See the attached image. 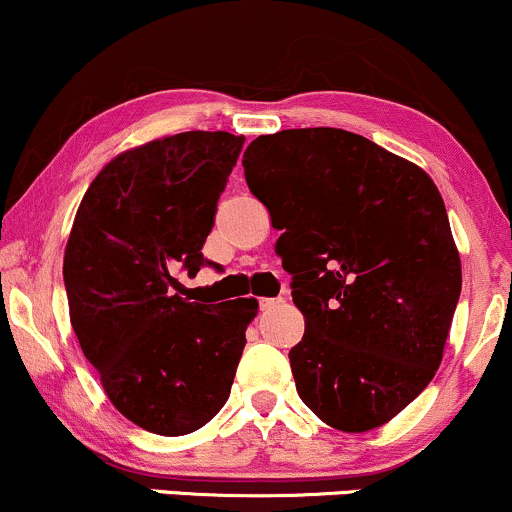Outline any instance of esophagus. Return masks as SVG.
Listing matches in <instances>:
<instances>
[{
  "instance_id": "obj_1",
  "label": "esophagus",
  "mask_w": 512,
  "mask_h": 512,
  "mask_svg": "<svg viewBox=\"0 0 512 512\" xmlns=\"http://www.w3.org/2000/svg\"><path fill=\"white\" fill-rule=\"evenodd\" d=\"M278 304H283V300H280V297H263V300L258 302V307H261L263 312H268V309L278 307Z\"/></svg>"
}]
</instances>
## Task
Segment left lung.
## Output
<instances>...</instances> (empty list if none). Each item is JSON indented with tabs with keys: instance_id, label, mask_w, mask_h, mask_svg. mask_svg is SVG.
Returning a JSON list of instances; mask_svg holds the SVG:
<instances>
[{
	"instance_id": "8db88e82",
	"label": "left lung",
	"mask_w": 512,
	"mask_h": 512,
	"mask_svg": "<svg viewBox=\"0 0 512 512\" xmlns=\"http://www.w3.org/2000/svg\"><path fill=\"white\" fill-rule=\"evenodd\" d=\"M241 164L304 314L297 394L343 433L384 426L435 377L462 290L438 186L338 128L261 135Z\"/></svg>"
}]
</instances>
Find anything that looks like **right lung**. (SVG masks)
I'll return each instance as SVG.
<instances>
[{
  "mask_svg": "<svg viewBox=\"0 0 512 512\" xmlns=\"http://www.w3.org/2000/svg\"><path fill=\"white\" fill-rule=\"evenodd\" d=\"M244 147L191 130L118 154L86 188L67 239L70 321L103 392L135 426L188 435L225 406L256 317L254 297L198 304L174 295L195 275L227 176Z\"/></svg>",
  "mask_w": 512,
  "mask_h": 512,
  "instance_id": "right-lung-1",
  "label": "right lung"
}]
</instances>
